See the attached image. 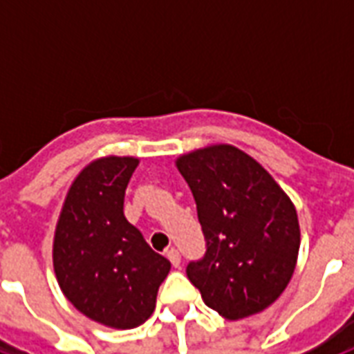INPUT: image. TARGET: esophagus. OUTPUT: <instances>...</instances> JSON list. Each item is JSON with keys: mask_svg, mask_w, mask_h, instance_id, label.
<instances>
[{"mask_svg": "<svg viewBox=\"0 0 354 354\" xmlns=\"http://www.w3.org/2000/svg\"><path fill=\"white\" fill-rule=\"evenodd\" d=\"M167 258L170 260L172 267H180V263H182V256H180V252H178L176 248H170V250H167Z\"/></svg>", "mask_w": 354, "mask_h": 354, "instance_id": "obj_1", "label": "esophagus"}]
</instances>
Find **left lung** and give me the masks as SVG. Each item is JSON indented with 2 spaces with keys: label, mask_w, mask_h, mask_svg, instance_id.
I'll list each match as a JSON object with an SVG mask.
<instances>
[{
  "label": "left lung",
  "mask_w": 354,
  "mask_h": 354,
  "mask_svg": "<svg viewBox=\"0 0 354 354\" xmlns=\"http://www.w3.org/2000/svg\"><path fill=\"white\" fill-rule=\"evenodd\" d=\"M197 205L207 250L185 267L203 301L230 320L263 311L296 269V208L260 162L212 146L176 162Z\"/></svg>",
  "instance_id": "8db88e82"
}]
</instances>
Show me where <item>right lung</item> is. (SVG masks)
Wrapping results in <instances>:
<instances>
[{"label": "right lung", "mask_w": 354, "mask_h": 354, "mask_svg": "<svg viewBox=\"0 0 354 354\" xmlns=\"http://www.w3.org/2000/svg\"><path fill=\"white\" fill-rule=\"evenodd\" d=\"M136 167L132 157L91 162L68 192L53 248L64 296L111 328L144 324L170 271V261L124 218V189Z\"/></svg>", "instance_id": "right-lung-1"}]
</instances>
